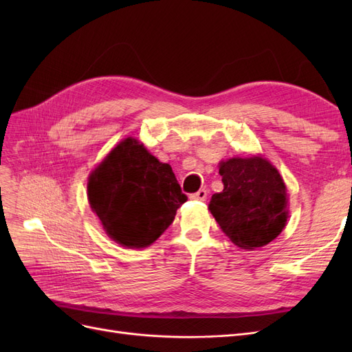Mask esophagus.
<instances>
[{
	"instance_id": "1",
	"label": "esophagus",
	"mask_w": 352,
	"mask_h": 352,
	"mask_svg": "<svg viewBox=\"0 0 352 352\" xmlns=\"http://www.w3.org/2000/svg\"><path fill=\"white\" fill-rule=\"evenodd\" d=\"M190 198L197 199V201H206V198H207V190H206V189H199L198 192L190 195Z\"/></svg>"
}]
</instances>
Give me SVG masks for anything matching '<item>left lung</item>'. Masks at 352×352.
I'll return each mask as SVG.
<instances>
[{"mask_svg": "<svg viewBox=\"0 0 352 352\" xmlns=\"http://www.w3.org/2000/svg\"><path fill=\"white\" fill-rule=\"evenodd\" d=\"M223 190L210 211L223 233L242 250L264 247L283 230L287 219L286 186L279 172L261 157L220 163Z\"/></svg>", "mask_w": 352, "mask_h": 352, "instance_id": "obj_1", "label": "left lung"}]
</instances>
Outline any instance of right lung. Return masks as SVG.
<instances>
[{"instance_id": "obj_1", "label": "right lung", "mask_w": 352, "mask_h": 352, "mask_svg": "<svg viewBox=\"0 0 352 352\" xmlns=\"http://www.w3.org/2000/svg\"><path fill=\"white\" fill-rule=\"evenodd\" d=\"M88 199L110 238L144 248L172 225L188 197L172 167L127 138L89 176Z\"/></svg>"}]
</instances>
